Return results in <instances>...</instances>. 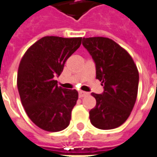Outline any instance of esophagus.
I'll use <instances>...</instances> for the list:
<instances>
[{"instance_id":"34e87169","label":"esophagus","mask_w":157,"mask_h":157,"mask_svg":"<svg viewBox=\"0 0 157 157\" xmlns=\"http://www.w3.org/2000/svg\"><path fill=\"white\" fill-rule=\"evenodd\" d=\"M88 95V93L87 92H84V91H80L79 92V97L80 98H83V97H86Z\"/></svg>"}]
</instances>
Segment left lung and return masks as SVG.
<instances>
[{
	"label": "left lung",
	"mask_w": 157,
	"mask_h": 157,
	"mask_svg": "<svg viewBox=\"0 0 157 157\" xmlns=\"http://www.w3.org/2000/svg\"><path fill=\"white\" fill-rule=\"evenodd\" d=\"M82 45L92 56L96 79L104 87L101 94L92 93L96 105L89 111L90 122L101 130L119 127L130 116L137 100V66L125 50L108 38H83Z\"/></svg>",
	"instance_id": "left-lung-1"
}]
</instances>
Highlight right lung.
Instances as JSON below:
<instances>
[{
	"instance_id": "add662e5",
	"label": "right lung",
	"mask_w": 157,
	"mask_h": 157,
	"mask_svg": "<svg viewBox=\"0 0 157 157\" xmlns=\"http://www.w3.org/2000/svg\"><path fill=\"white\" fill-rule=\"evenodd\" d=\"M81 44L82 38L44 37L20 61L17 76L20 100L30 119L44 131L60 132L70 124L78 92L58 87L54 78Z\"/></svg>"
}]
</instances>
